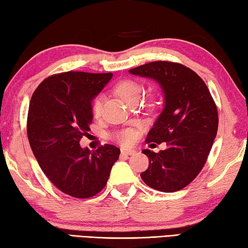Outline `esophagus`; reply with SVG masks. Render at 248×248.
Segmentation results:
<instances>
[{"label": "esophagus", "instance_id": "1", "mask_svg": "<svg viewBox=\"0 0 248 248\" xmlns=\"http://www.w3.org/2000/svg\"><path fill=\"white\" fill-rule=\"evenodd\" d=\"M121 154L122 155H134L135 151L132 150V149H122Z\"/></svg>", "mask_w": 248, "mask_h": 248}]
</instances>
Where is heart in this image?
<instances>
[{"label":"heart","instance_id":"b5f03b06","mask_svg":"<svg viewBox=\"0 0 248 248\" xmlns=\"http://www.w3.org/2000/svg\"><path fill=\"white\" fill-rule=\"evenodd\" d=\"M115 91L118 93L122 99L125 103L132 104L134 100L139 99L140 94L142 93V86L141 83H139L138 81L131 80V79H125L120 81L115 87ZM91 110L94 117H99L103 110V98L101 96H97L93 101L91 105ZM135 138H137V133L131 128H125V130H121L114 133L113 139L118 143L123 145H130L133 143Z\"/></svg>","mask_w":248,"mask_h":248}]
</instances>
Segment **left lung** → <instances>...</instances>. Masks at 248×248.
I'll list each match as a JSON object with an SVG mask.
<instances>
[{"label":"left lung","instance_id":"1","mask_svg":"<svg viewBox=\"0 0 248 248\" xmlns=\"http://www.w3.org/2000/svg\"><path fill=\"white\" fill-rule=\"evenodd\" d=\"M130 73L155 79L165 93V108L145 142H166L167 149L142 151L149 167L141 178L157 191H179L204 167L218 131L217 105L204 81L181 63L155 61Z\"/></svg>","mask_w":248,"mask_h":248}]
</instances>
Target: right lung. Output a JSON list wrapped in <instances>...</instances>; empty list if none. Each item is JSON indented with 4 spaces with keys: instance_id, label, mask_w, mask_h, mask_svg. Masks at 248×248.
<instances>
[{
    "instance_id": "right-lung-1",
    "label": "right lung",
    "mask_w": 248,
    "mask_h": 248,
    "mask_svg": "<svg viewBox=\"0 0 248 248\" xmlns=\"http://www.w3.org/2000/svg\"><path fill=\"white\" fill-rule=\"evenodd\" d=\"M113 73L67 72L46 78L30 100L27 134L47 178L65 194L88 199L107 184L121 150L111 144L94 151L80 147L93 123L91 100Z\"/></svg>"
}]
</instances>
